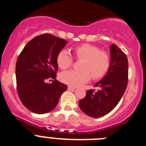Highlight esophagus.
<instances>
[{
	"label": "esophagus",
	"mask_w": 146,
	"mask_h": 146,
	"mask_svg": "<svg viewBox=\"0 0 146 146\" xmlns=\"http://www.w3.org/2000/svg\"><path fill=\"white\" fill-rule=\"evenodd\" d=\"M75 88L76 87H73V86H68V90H69V91H74Z\"/></svg>",
	"instance_id": "34e87169"
}]
</instances>
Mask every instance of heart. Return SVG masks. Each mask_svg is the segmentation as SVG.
<instances>
[{"mask_svg":"<svg viewBox=\"0 0 146 146\" xmlns=\"http://www.w3.org/2000/svg\"><path fill=\"white\" fill-rule=\"evenodd\" d=\"M77 60H81L80 70H69L62 72L60 80L70 86L76 87L88 82L90 79H100L108 73L111 58L104 50H99L95 45L82 44L73 48ZM56 62L60 69H66L73 64V58L66 50H61L56 57Z\"/></svg>","mask_w":146,"mask_h":146,"instance_id":"obj_1","label":"heart"}]
</instances>
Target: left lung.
I'll return each mask as SVG.
<instances>
[{
  "mask_svg": "<svg viewBox=\"0 0 146 146\" xmlns=\"http://www.w3.org/2000/svg\"><path fill=\"white\" fill-rule=\"evenodd\" d=\"M111 64L108 74L95 87L88 90L86 95L79 102L82 111L89 116L99 118L111 112L121 100L128 84V59L126 54L117 46L110 47Z\"/></svg>",
  "mask_w": 146,
  "mask_h": 146,
  "instance_id": "8db88e82",
  "label": "left lung"
}]
</instances>
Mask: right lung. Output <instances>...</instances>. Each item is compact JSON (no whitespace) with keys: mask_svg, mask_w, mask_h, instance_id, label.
I'll list each match as a JSON object with an SVG mask.
<instances>
[{"mask_svg":"<svg viewBox=\"0 0 146 146\" xmlns=\"http://www.w3.org/2000/svg\"><path fill=\"white\" fill-rule=\"evenodd\" d=\"M66 44L64 38L44 33L28 42L18 56L17 91L30 111L49 113L57 106L60 96L67 90L66 85L55 80L58 69L56 57ZM50 79H53L52 84L46 82Z\"/></svg>","mask_w":146,"mask_h":146,"instance_id":"right-lung-1","label":"right lung"}]
</instances>
